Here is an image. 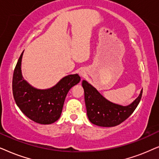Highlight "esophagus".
<instances>
[{
  "mask_svg": "<svg viewBox=\"0 0 159 159\" xmlns=\"http://www.w3.org/2000/svg\"><path fill=\"white\" fill-rule=\"evenodd\" d=\"M81 75H84V74H83V73H81Z\"/></svg>",
  "mask_w": 159,
  "mask_h": 159,
  "instance_id": "obj_1",
  "label": "esophagus"
}]
</instances>
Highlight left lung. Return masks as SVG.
I'll list each match as a JSON object with an SVG mask.
<instances>
[{
  "mask_svg": "<svg viewBox=\"0 0 159 159\" xmlns=\"http://www.w3.org/2000/svg\"><path fill=\"white\" fill-rule=\"evenodd\" d=\"M82 86L89 119L93 124L103 127L116 126L129 117L140 102L143 94L142 89L133 102L123 106L107 100L85 80L82 81Z\"/></svg>",
  "mask_w": 159,
  "mask_h": 159,
  "instance_id": "obj_1",
  "label": "left lung"
}]
</instances>
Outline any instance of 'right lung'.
<instances>
[{
    "label": "right lung",
    "instance_id": "1",
    "mask_svg": "<svg viewBox=\"0 0 159 159\" xmlns=\"http://www.w3.org/2000/svg\"><path fill=\"white\" fill-rule=\"evenodd\" d=\"M23 52L14 71L12 90L14 100L30 119L38 124H51L60 118L67 92L79 83L81 78L78 74L68 75L50 89L34 88L22 77L21 64Z\"/></svg>",
    "mask_w": 159,
    "mask_h": 159
}]
</instances>
